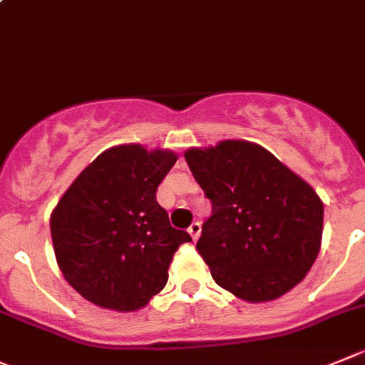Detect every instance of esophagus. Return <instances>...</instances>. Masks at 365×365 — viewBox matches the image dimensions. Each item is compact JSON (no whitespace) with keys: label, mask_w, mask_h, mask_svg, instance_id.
<instances>
[{"label":"esophagus","mask_w":365,"mask_h":365,"mask_svg":"<svg viewBox=\"0 0 365 365\" xmlns=\"http://www.w3.org/2000/svg\"><path fill=\"white\" fill-rule=\"evenodd\" d=\"M188 232L192 235L193 240H197V238H199V235H200V224H199V222H193V224L188 227Z\"/></svg>","instance_id":"esophagus-1"}]
</instances>
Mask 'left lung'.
Listing matches in <instances>:
<instances>
[{"label": "left lung", "instance_id": "1", "mask_svg": "<svg viewBox=\"0 0 365 365\" xmlns=\"http://www.w3.org/2000/svg\"><path fill=\"white\" fill-rule=\"evenodd\" d=\"M185 159L211 200L197 251L215 283L249 303L294 289L321 249L324 207L307 180L259 145L225 140Z\"/></svg>", "mask_w": 365, "mask_h": 365}]
</instances>
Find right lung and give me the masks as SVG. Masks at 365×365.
<instances>
[{
	"label": "right lung",
	"mask_w": 365,
	"mask_h": 365,
	"mask_svg": "<svg viewBox=\"0 0 365 365\" xmlns=\"http://www.w3.org/2000/svg\"><path fill=\"white\" fill-rule=\"evenodd\" d=\"M177 161L172 150L118 145L73 180L50 218L55 258L66 281L93 304L143 308L165 289L180 244L155 192Z\"/></svg>",
	"instance_id": "add662e5"
}]
</instances>
